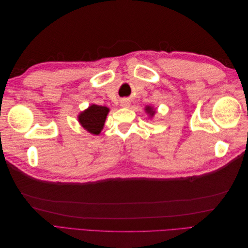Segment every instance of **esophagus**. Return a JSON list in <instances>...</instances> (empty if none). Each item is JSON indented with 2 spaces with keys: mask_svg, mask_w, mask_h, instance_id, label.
Returning a JSON list of instances; mask_svg holds the SVG:
<instances>
[{
  "mask_svg": "<svg viewBox=\"0 0 248 248\" xmlns=\"http://www.w3.org/2000/svg\"><path fill=\"white\" fill-rule=\"evenodd\" d=\"M129 104H130V102L127 100V99H124V100H122L121 101V106L122 107H124V108H127V107H129Z\"/></svg>",
  "mask_w": 248,
  "mask_h": 248,
  "instance_id": "esophagus-1",
  "label": "esophagus"
}]
</instances>
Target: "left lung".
Listing matches in <instances>:
<instances>
[{
  "instance_id": "obj_1",
  "label": "left lung",
  "mask_w": 248,
  "mask_h": 248,
  "mask_svg": "<svg viewBox=\"0 0 248 248\" xmlns=\"http://www.w3.org/2000/svg\"><path fill=\"white\" fill-rule=\"evenodd\" d=\"M146 110H147V111L149 112V114L151 115V116H153V115H154V112H155V111H153V110H152V108H149V107L146 108Z\"/></svg>"
}]
</instances>
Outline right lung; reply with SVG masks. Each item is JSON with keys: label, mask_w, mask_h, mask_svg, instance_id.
<instances>
[{"label": "right lung", "mask_w": 248, "mask_h": 248, "mask_svg": "<svg viewBox=\"0 0 248 248\" xmlns=\"http://www.w3.org/2000/svg\"><path fill=\"white\" fill-rule=\"evenodd\" d=\"M108 112V108L93 104L87 110L81 112L78 117V121L89 132L99 134L103 128L104 122H106Z\"/></svg>", "instance_id": "obj_1"}]
</instances>
